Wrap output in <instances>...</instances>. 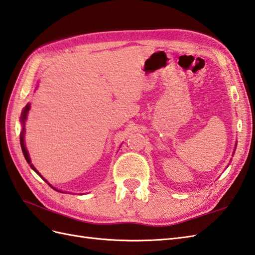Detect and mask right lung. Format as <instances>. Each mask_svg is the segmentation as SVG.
<instances>
[{
  "label": "right lung",
  "instance_id": "1",
  "mask_svg": "<svg viewBox=\"0 0 255 255\" xmlns=\"http://www.w3.org/2000/svg\"><path fill=\"white\" fill-rule=\"evenodd\" d=\"M30 110V105L29 104H27L26 105V108L23 109V111H22V113H21V117H20V122H21V124L23 125V127H25V121H26V118H27V114H28V111ZM23 132H25V128H22V132L20 133V145H21V150H22V153H23V156H25V158H26V161L28 162V164H30V158H29V155H28V151L26 150V146H25V142H23ZM30 166H31V168L35 171V173H38L37 170H35V168L32 166V165L30 164ZM39 174V173H38ZM45 180V179H44ZM46 181V180H45ZM47 182V181H46ZM51 186V185H50Z\"/></svg>",
  "mask_w": 255,
  "mask_h": 255
}]
</instances>
